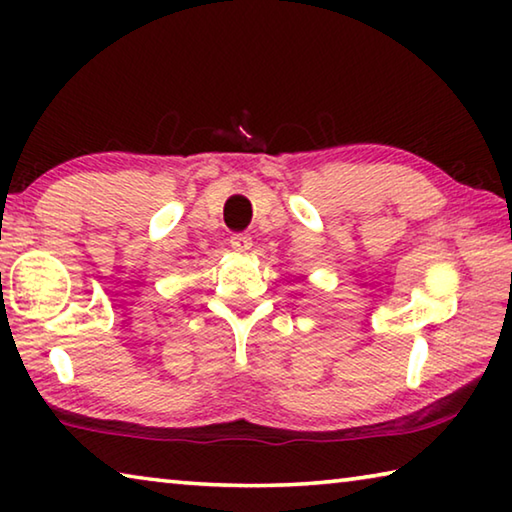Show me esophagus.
<instances>
[{
  "mask_svg": "<svg viewBox=\"0 0 512 512\" xmlns=\"http://www.w3.org/2000/svg\"><path fill=\"white\" fill-rule=\"evenodd\" d=\"M230 246L232 250H237V253H246L253 246V239H250L248 232H237V235L230 237Z\"/></svg>",
  "mask_w": 512,
  "mask_h": 512,
  "instance_id": "esophagus-1",
  "label": "esophagus"
}]
</instances>
